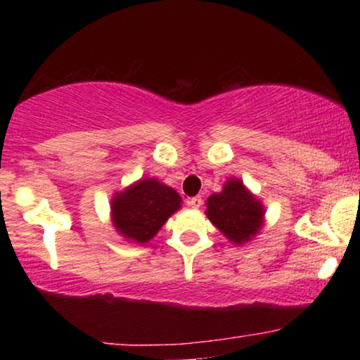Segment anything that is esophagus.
I'll use <instances>...</instances> for the list:
<instances>
[{
  "instance_id": "obj_1",
  "label": "esophagus",
  "mask_w": 360,
  "mask_h": 360,
  "mask_svg": "<svg viewBox=\"0 0 360 360\" xmlns=\"http://www.w3.org/2000/svg\"><path fill=\"white\" fill-rule=\"evenodd\" d=\"M201 205H203V200H201V196H194V198H191V200H188V206H191V208H194V210L200 208Z\"/></svg>"
}]
</instances>
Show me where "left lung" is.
I'll return each instance as SVG.
<instances>
[{
    "label": "left lung",
    "mask_w": 360,
    "mask_h": 360,
    "mask_svg": "<svg viewBox=\"0 0 360 360\" xmlns=\"http://www.w3.org/2000/svg\"><path fill=\"white\" fill-rule=\"evenodd\" d=\"M264 213V205L235 177L226 181L221 193L206 200V217L235 245L247 243L259 233Z\"/></svg>",
    "instance_id": "1"
}]
</instances>
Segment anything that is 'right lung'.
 Segmentation results:
<instances>
[{
  "label": "right lung",
  "mask_w": 360,
  "mask_h": 360,
  "mask_svg": "<svg viewBox=\"0 0 360 360\" xmlns=\"http://www.w3.org/2000/svg\"><path fill=\"white\" fill-rule=\"evenodd\" d=\"M179 208L181 196L174 189L147 177L115 193L111 221L127 240L147 243Z\"/></svg>",
  "instance_id": "right-lung-1"
}]
</instances>
